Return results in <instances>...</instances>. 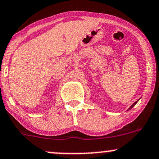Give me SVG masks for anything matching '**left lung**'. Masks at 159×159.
Instances as JSON below:
<instances>
[{
    "instance_id": "left-lung-1",
    "label": "left lung",
    "mask_w": 159,
    "mask_h": 159,
    "mask_svg": "<svg viewBox=\"0 0 159 159\" xmlns=\"http://www.w3.org/2000/svg\"><path fill=\"white\" fill-rule=\"evenodd\" d=\"M139 100H138V101H136V102H135V103H133V104H132L131 105V106H130V107L129 108V109L128 110H130V109H131V108H133V107H134L135 106V105H136V103H137V102H138L139 101Z\"/></svg>"
}]
</instances>
